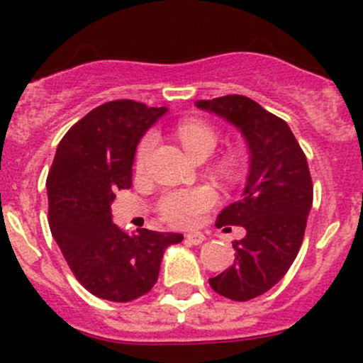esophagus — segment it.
Returning a JSON list of instances; mask_svg holds the SVG:
<instances>
[{
  "instance_id": "esophagus-1",
  "label": "esophagus",
  "mask_w": 363,
  "mask_h": 363,
  "mask_svg": "<svg viewBox=\"0 0 363 363\" xmlns=\"http://www.w3.org/2000/svg\"><path fill=\"white\" fill-rule=\"evenodd\" d=\"M186 240H188V242H191L193 246H200V244L205 240V235L202 232H189V233H186Z\"/></svg>"
}]
</instances>
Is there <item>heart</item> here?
<instances>
[{"label": "heart", "instance_id": "1", "mask_svg": "<svg viewBox=\"0 0 363 363\" xmlns=\"http://www.w3.org/2000/svg\"><path fill=\"white\" fill-rule=\"evenodd\" d=\"M177 137L186 151L193 158L208 156L218 144V133L208 123L200 119H184L177 126ZM156 147V135L147 133L138 144L135 152V168L144 172ZM226 172H232V161L223 164ZM218 200V195L208 186H199L191 189H172L167 191L158 202L160 216L164 221L177 226H191L200 221L203 212L211 208Z\"/></svg>", "mask_w": 363, "mask_h": 363}]
</instances>
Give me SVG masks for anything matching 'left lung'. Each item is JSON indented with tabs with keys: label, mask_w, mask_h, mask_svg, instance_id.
I'll return each mask as SVG.
<instances>
[{
	"label": "left lung",
	"mask_w": 363,
	"mask_h": 363,
	"mask_svg": "<svg viewBox=\"0 0 363 363\" xmlns=\"http://www.w3.org/2000/svg\"><path fill=\"white\" fill-rule=\"evenodd\" d=\"M195 105L239 128L250 149L242 196L216 221L218 228L242 226L246 235L233 242V265L208 279L216 294L246 302L279 283L298 255L313 205L307 158L290 126L251 98L228 94Z\"/></svg>",
	"instance_id": "obj_1"
}]
</instances>
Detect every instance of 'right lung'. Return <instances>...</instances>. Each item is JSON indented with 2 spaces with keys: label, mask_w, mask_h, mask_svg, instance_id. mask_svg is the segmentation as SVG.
Here are the masks:
<instances>
[{
  "label": "right lung",
  "mask_w": 363,
  "mask_h": 363,
  "mask_svg": "<svg viewBox=\"0 0 363 363\" xmlns=\"http://www.w3.org/2000/svg\"><path fill=\"white\" fill-rule=\"evenodd\" d=\"M167 112L133 100L93 108L61 138L47 177L49 226L80 284L100 298L130 302L151 291L161 258L181 233L140 228L126 233L112 223L117 189L131 186L135 151Z\"/></svg>",
  "instance_id": "obj_1"
}]
</instances>
